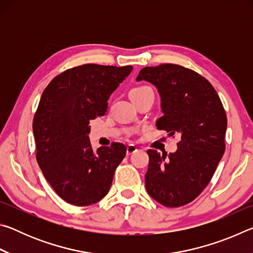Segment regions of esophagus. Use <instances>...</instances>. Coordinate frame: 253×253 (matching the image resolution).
Masks as SVG:
<instances>
[{"mask_svg":"<svg viewBox=\"0 0 253 253\" xmlns=\"http://www.w3.org/2000/svg\"><path fill=\"white\" fill-rule=\"evenodd\" d=\"M136 151H137V147L135 146V145L134 144H129L127 146L126 153H127V155H131V154H134Z\"/></svg>","mask_w":253,"mask_h":253,"instance_id":"esophagus-1","label":"esophagus"}]
</instances>
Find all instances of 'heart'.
<instances>
[{
	"instance_id": "1",
	"label": "heart",
	"mask_w": 253,
	"mask_h": 253,
	"mask_svg": "<svg viewBox=\"0 0 253 253\" xmlns=\"http://www.w3.org/2000/svg\"><path fill=\"white\" fill-rule=\"evenodd\" d=\"M147 90H151L148 87H136V88H132L131 90L129 91V97H134L137 95H140V93H143Z\"/></svg>"
}]
</instances>
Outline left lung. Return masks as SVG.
I'll return each mask as SVG.
<instances>
[{"label":"left lung","instance_id":"1","mask_svg":"<svg viewBox=\"0 0 253 253\" xmlns=\"http://www.w3.org/2000/svg\"><path fill=\"white\" fill-rule=\"evenodd\" d=\"M136 80L151 83L160 93L163 116L156 121L157 129L179 137L175 153L147 151V193L168 208L182 207L202 193L223 156V105L204 77L178 65L143 68Z\"/></svg>","mask_w":253,"mask_h":253}]
</instances>
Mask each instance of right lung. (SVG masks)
Wrapping results in <instances>:
<instances>
[{
  "mask_svg": "<svg viewBox=\"0 0 253 253\" xmlns=\"http://www.w3.org/2000/svg\"><path fill=\"white\" fill-rule=\"evenodd\" d=\"M131 66L83 65L51 80L33 118L37 161L60 198L76 207L97 203L108 193L125 145L93 152L89 123L107 111L108 99Z\"/></svg>",
  "mask_w": 253,
  "mask_h": 253,
  "instance_id": "add662e5",
  "label": "right lung"
}]
</instances>
